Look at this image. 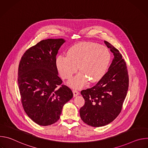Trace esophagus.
<instances>
[{"instance_id": "1", "label": "esophagus", "mask_w": 148, "mask_h": 148, "mask_svg": "<svg viewBox=\"0 0 148 148\" xmlns=\"http://www.w3.org/2000/svg\"><path fill=\"white\" fill-rule=\"evenodd\" d=\"M73 92L74 97H76V96H77V95H79V92H78L77 90H74L73 91Z\"/></svg>"}]
</instances>
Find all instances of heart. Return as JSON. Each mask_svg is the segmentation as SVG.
I'll return each mask as SVG.
<instances>
[{
  "label": "heart",
  "mask_w": 148,
  "mask_h": 148,
  "mask_svg": "<svg viewBox=\"0 0 148 148\" xmlns=\"http://www.w3.org/2000/svg\"><path fill=\"white\" fill-rule=\"evenodd\" d=\"M111 60L108 49L91 42H84L71 47L67 56L59 55L56 65L63 79H69L78 70L81 71L72 78L68 84L75 88L85 86L88 79L99 81L106 73Z\"/></svg>",
  "instance_id": "heart-1"
}]
</instances>
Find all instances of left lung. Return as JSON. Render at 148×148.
Returning a JSON list of instances; mask_svg holds the SVG:
<instances>
[{"label":"left lung","instance_id":"1","mask_svg":"<svg viewBox=\"0 0 148 148\" xmlns=\"http://www.w3.org/2000/svg\"><path fill=\"white\" fill-rule=\"evenodd\" d=\"M104 43L114 56L108 71L95 86L81 91L85 104L79 110L80 117L93 127L107 125L118 116L129 87L127 67L121 54L108 41Z\"/></svg>","mask_w":148,"mask_h":148}]
</instances>
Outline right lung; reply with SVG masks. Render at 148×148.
<instances>
[{
  "label": "right lung",
  "mask_w": 148,
  "mask_h": 148,
  "mask_svg": "<svg viewBox=\"0 0 148 148\" xmlns=\"http://www.w3.org/2000/svg\"><path fill=\"white\" fill-rule=\"evenodd\" d=\"M66 42L49 38L29 49L19 63L18 85L25 111L37 124L48 126L60 118L64 105L73 97L61 85L56 65V56Z\"/></svg>",
  "instance_id": "add662e5"
}]
</instances>
